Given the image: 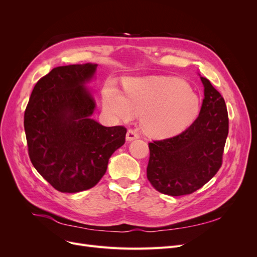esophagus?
Here are the masks:
<instances>
[{"mask_svg":"<svg viewBox=\"0 0 257 257\" xmlns=\"http://www.w3.org/2000/svg\"><path fill=\"white\" fill-rule=\"evenodd\" d=\"M139 138V134L134 130H128L126 133V141L127 142H133L135 139Z\"/></svg>","mask_w":257,"mask_h":257,"instance_id":"34e87169","label":"esophagus"}]
</instances>
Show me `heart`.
<instances>
[{"mask_svg":"<svg viewBox=\"0 0 257 257\" xmlns=\"http://www.w3.org/2000/svg\"><path fill=\"white\" fill-rule=\"evenodd\" d=\"M124 94L111 82L103 90L108 113L123 121L142 114L148 134L168 137L180 133L195 121L200 100L185 81L174 77H141L124 80Z\"/></svg>","mask_w":257,"mask_h":257,"instance_id":"heart-1","label":"heart"}]
</instances>
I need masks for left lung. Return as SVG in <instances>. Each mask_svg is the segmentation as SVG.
I'll return each mask as SVG.
<instances>
[{
    "mask_svg": "<svg viewBox=\"0 0 257 257\" xmlns=\"http://www.w3.org/2000/svg\"><path fill=\"white\" fill-rule=\"evenodd\" d=\"M204 99L197 119L175 137L149 144L147 178L153 188L170 196L192 194L220 169L228 135L225 100L205 77Z\"/></svg>",
    "mask_w": 257,
    "mask_h": 257,
    "instance_id": "1",
    "label": "left lung"
}]
</instances>
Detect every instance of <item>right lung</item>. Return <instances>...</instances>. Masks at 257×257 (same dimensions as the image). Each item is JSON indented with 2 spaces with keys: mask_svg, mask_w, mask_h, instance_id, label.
Listing matches in <instances>:
<instances>
[{
  "mask_svg": "<svg viewBox=\"0 0 257 257\" xmlns=\"http://www.w3.org/2000/svg\"><path fill=\"white\" fill-rule=\"evenodd\" d=\"M97 64L53 68L37 81L25 112L29 157L41 176L62 193L93 188L126 128L103 126L91 118L95 100L85 87Z\"/></svg>",
  "mask_w": 257,
  "mask_h": 257,
  "instance_id": "right-lung-1",
  "label": "right lung"
}]
</instances>
